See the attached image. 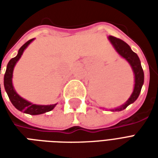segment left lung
Returning <instances> with one entry per match:
<instances>
[{"instance_id":"obj_1","label":"left lung","mask_w":158,"mask_h":158,"mask_svg":"<svg viewBox=\"0 0 158 158\" xmlns=\"http://www.w3.org/2000/svg\"><path fill=\"white\" fill-rule=\"evenodd\" d=\"M108 40L112 43V45L116 50V52L130 64L134 74H135V87H134V90H133V93L131 94L130 97L123 105L119 106L118 108L112 110V111H122V110L125 109L126 107L130 105L131 103L135 102L136 99L138 98L143 84H144V72H143L139 56H137L135 52H133L130 46L127 43H125L122 40L114 37V36H109Z\"/></svg>"}]
</instances>
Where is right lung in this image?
Returning <instances> with one entry per match:
<instances>
[{"instance_id": "add662e5", "label": "right lung", "mask_w": 158, "mask_h": 158, "mask_svg": "<svg viewBox=\"0 0 158 158\" xmlns=\"http://www.w3.org/2000/svg\"><path fill=\"white\" fill-rule=\"evenodd\" d=\"M33 40H34V39L29 40V41H27L24 45H22L21 48L19 50L18 55L16 56L15 57L11 59L8 63H7L6 70L5 75H4V87H5L6 94H7L11 102L12 103V105L15 106L17 109L21 111L23 113L30 114V115H39V114H42V113H47V112L52 111L55 107L56 104H52V105H36V104H33V103L26 101L25 99L22 98L18 93L16 92V90L13 88V85H12V79L13 69L15 67L16 63L20 59L21 56L23 55V51L27 48V46Z\"/></svg>"}]
</instances>
